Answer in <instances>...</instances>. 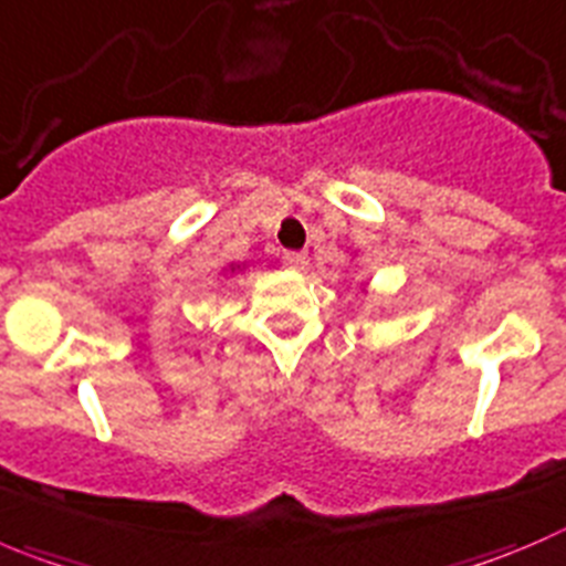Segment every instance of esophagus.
I'll return each instance as SVG.
<instances>
[{"mask_svg": "<svg viewBox=\"0 0 566 566\" xmlns=\"http://www.w3.org/2000/svg\"><path fill=\"white\" fill-rule=\"evenodd\" d=\"M283 263L294 272H305L308 269V252H283Z\"/></svg>", "mask_w": 566, "mask_h": 566, "instance_id": "1", "label": "esophagus"}]
</instances>
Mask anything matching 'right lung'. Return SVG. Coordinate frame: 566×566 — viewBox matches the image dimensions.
Here are the masks:
<instances>
[{
  "label": "right lung",
  "mask_w": 566,
  "mask_h": 566,
  "mask_svg": "<svg viewBox=\"0 0 566 566\" xmlns=\"http://www.w3.org/2000/svg\"><path fill=\"white\" fill-rule=\"evenodd\" d=\"M230 269H235V266H230Z\"/></svg>",
  "instance_id": "add662e5"
}]
</instances>
